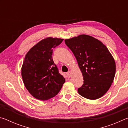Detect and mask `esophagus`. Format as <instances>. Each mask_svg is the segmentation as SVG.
Here are the masks:
<instances>
[{"label": "esophagus", "mask_w": 128, "mask_h": 128, "mask_svg": "<svg viewBox=\"0 0 128 128\" xmlns=\"http://www.w3.org/2000/svg\"><path fill=\"white\" fill-rule=\"evenodd\" d=\"M66 74H67V76H68V78L70 77V76H71V72H70V71H68V72H67Z\"/></svg>", "instance_id": "esophagus-1"}]
</instances>
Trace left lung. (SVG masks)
I'll use <instances>...</instances> for the list:
<instances>
[{
	"mask_svg": "<svg viewBox=\"0 0 128 128\" xmlns=\"http://www.w3.org/2000/svg\"><path fill=\"white\" fill-rule=\"evenodd\" d=\"M76 58L84 78L78 88L80 95L90 100L103 96L111 87L116 72V62L107 47L92 36L81 34L65 40Z\"/></svg>",
	"mask_w": 128,
	"mask_h": 128,
	"instance_id": "obj_1",
	"label": "left lung"
}]
</instances>
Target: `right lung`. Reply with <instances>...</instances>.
Here are the masks:
<instances>
[{
    "instance_id": "right-lung-1",
    "label": "right lung",
    "mask_w": 128,
    "mask_h": 128,
    "mask_svg": "<svg viewBox=\"0 0 128 128\" xmlns=\"http://www.w3.org/2000/svg\"><path fill=\"white\" fill-rule=\"evenodd\" d=\"M64 39L47 37L40 40L26 54L21 76L28 92L34 98L47 100L60 92L66 79L52 59L53 49Z\"/></svg>"
}]
</instances>
